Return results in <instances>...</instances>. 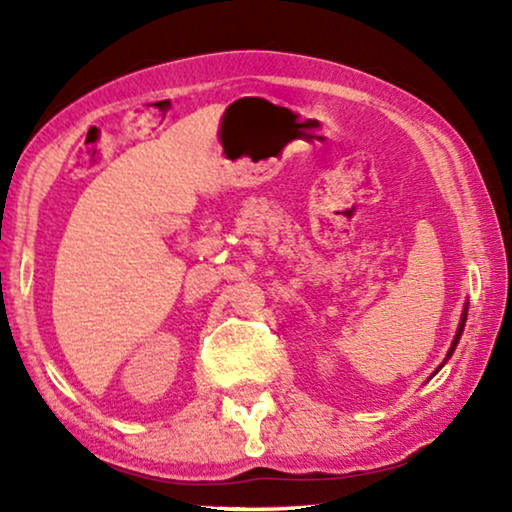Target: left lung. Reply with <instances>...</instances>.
Returning a JSON list of instances; mask_svg holds the SVG:
<instances>
[{
  "mask_svg": "<svg viewBox=\"0 0 512 512\" xmlns=\"http://www.w3.org/2000/svg\"><path fill=\"white\" fill-rule=\"evenodd\" d=\"M466 317H468V303L464 305V312H461V321H459V328H457V335H454V340H452V345H450V349H447V356H445V361L443 363H440V366H438V370L440 368H443L445 366V363H447V359H450V356L454 354V349H457V345H459V340H461V333H464V326H466ZM438 370H436V373H438ZM436 373H433V375H436Z\"/></svg>",
  "mask_w": 512,
  "mask_h": 512,
  "instance_id": "8db88e82",
  "label": "left lung"
}]
</instances>
